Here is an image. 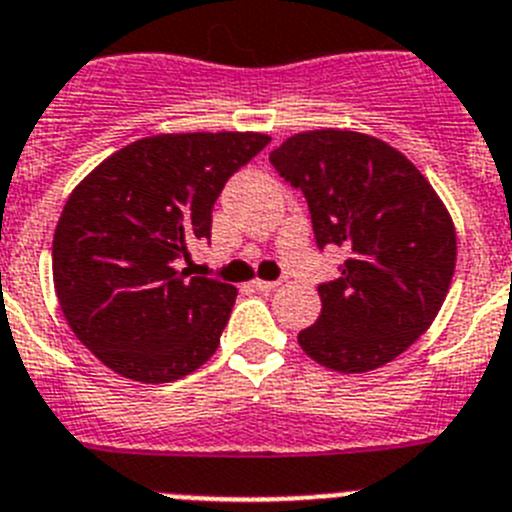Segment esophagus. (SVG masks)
Instances as JSON below:
<instances>
[{"mask_svg": "<svg viewBox=\"0 0 512 512\" xmlns=\"http://www.w3.org/2000/svg\"><path fill=\"white\" fill-rule=\"evenodd\" d=\"M279 282H266V279H253V289L256 292H271V289H277Z\"/></svg>", "mask_w": 512, "mask_h": 512, "instance_id": "esophagus-1", "label": "esophagus"}]
</instances>
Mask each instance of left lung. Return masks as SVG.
I'll use <instances>...</instances> for the list:
<instances>
[{
    "instance_id": "8db88e82",
    "label": "left lung",
    "mask_w": 512,
    "mask_h": 512,
    "mask_svg": "<svg viewBox=\"0 0 512 512\" xmlns=\"http://www.w3.org/2000/svg\"><path fill=\"white\" fill-rule=\"evenodd\" d=\"M305 194L323 251L338 246V279L318 284L315 325L302 351L333 372H372L423 336L456 266V230L438 194L408 158L354 130H312L269 153Z\"/></svg>"
}]
</instances>
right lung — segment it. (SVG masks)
Instances as JSON below:
<instances>
[{"label": "right lung", "instance_id": "right-lung-1", "mask_svg": "<svg viewBox=\"0 0 512 512\" xmlns=\"http://www.w3.org/2000/svg\"><path fill=\"white\" fill-rule=\"evenodd\" d=\"M261 133H174L120 148L71 192L53 235V284L71 330L122 377L182 379L217 351L235 287L189 277L225 182Z\"/></svg>", "mask_w": 512, "mask_h": 512}]
</instances>
